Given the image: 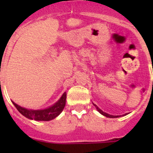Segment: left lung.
Listing matches in <instances>:
<instances>
[{
  "instance_id": "8db88e82",
  "label": "left lung",
  "mask_w": 153,
  "mask_h": 153,
  "mask_svg": "<svg viewBox=\"0 0 153 153\" xmlns=\"http://www.w3.org/2000/svg\"><path fill=\"white\" fill-rule=\"evenodd\" d=\"M92 104H93V103H92ZM93 105L95 106V108H96V109H97V110H98V112H99L101 114V115H104V116H106V117H107V118H119V117H121V115H109V114H108V113H106V112H104V111L101 110V109H100V108L98 107V106H97L96 104H93ZM127 115V113H126V114H124V115H123V116H124V115Z\"/></svg>"
}]
</instances>
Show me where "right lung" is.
<instances>
[{
    "instance_id": "obj_1",
    "label": "right lung",
    "mask_w": 153,
    "mask_h": 153,
    "mask_svg": "<svg viewBox=\"0 0 153 153\" xmlns=\"http://www.w3.org/2000/svg\"><path fill=\"white\" fill-rule=\"evenodd\" d=\"M66 98H67V92H64L61 98L56 103H55L53 105L43 109H27V108L18 105L13 101H12V104L17 108L18 112L26 118L31 120H35V121H47L54 119L61 113L65 106Z\"/></svg>"
}]
</instances>
